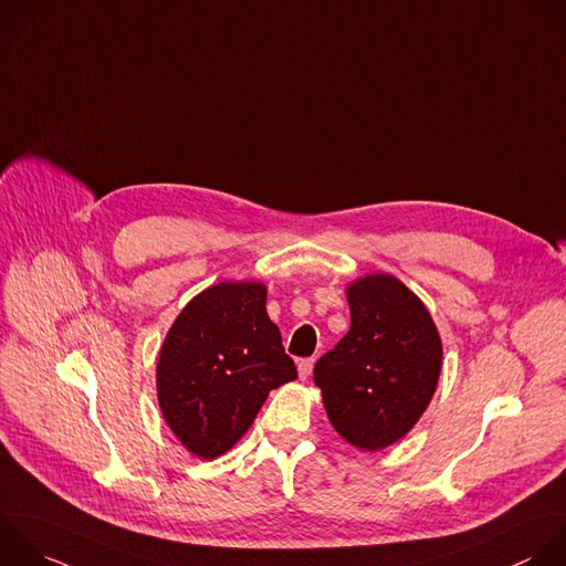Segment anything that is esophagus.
Returning <instances> with one entry per match:
<instances>
[{
	"label": "esophagus",
	"instance_id": "34e87169",
	"mask_svg": "<svg viewBox=\"0 0 566 566\" xmlns=\"http://www.w3.org/2000/svg\"><path fill=\"white\" fill-rule=\"evenodd\" d=\"M313 366H315V359H300V361H297V373H300V379H302V381L311 377Z\"/></svg>",
	"mask_w": 566,
	"mask_h": 566
}]
</instances>
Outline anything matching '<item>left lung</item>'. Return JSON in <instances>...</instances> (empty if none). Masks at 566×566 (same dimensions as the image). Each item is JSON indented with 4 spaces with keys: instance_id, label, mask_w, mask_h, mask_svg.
I'll return each mask as SVG.
<instances>
[{
    "instance_id": "1",
    "label": "left lung",
    "mask_w": 566,
    "mask_h": 566,
    "mask_svg": "<svg viewBox=\"0 0 566 566\" xmlns=\"http://www.w3.org/2000/svg\"><path fill=\"white\" fill-rule=\"evenodd\" d=\"M346 300L350 331L315 364L313 379L339 437L379 452L403 439L428 410L443 344L426 304L390 273L355 280Z\"/></svg>"
}]
</instances>
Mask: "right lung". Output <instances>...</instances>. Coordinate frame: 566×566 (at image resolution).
I'll use <instances>...</instances> for the list:
<instances>
[{
	"label": "right lung",
	"mask_w": 566,
	"mask_h": 566,
	"mask_svg": "<svg viewBox=\"0 0 566 566\" xmlns=\"http://www.w3.org/2000/svg\"><path fill=\"white\" fill-rule=\"evenodd\" d=\"M297 379L262 282H220L171 324L156 364V395L174 437L198 459L229 452L269 392Z\"/></svg>",
	"instance_id": "1"
}]
</instances>
